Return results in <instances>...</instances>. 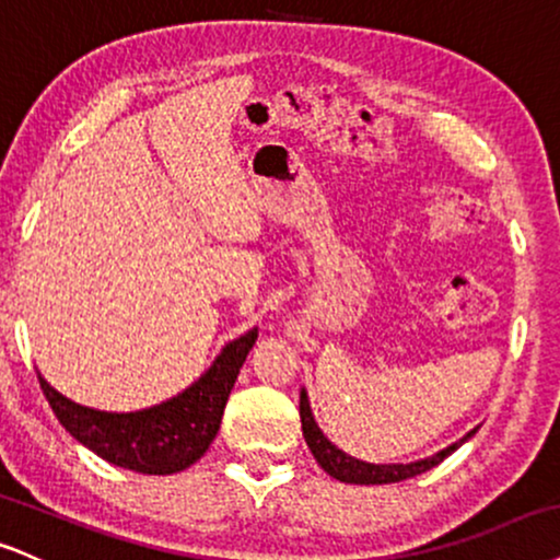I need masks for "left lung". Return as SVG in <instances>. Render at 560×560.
<instances>
[{
	"label": "left lung",
	"instance_id": "8db88e82",
	"mask_svg": "<svg viewBox=\"0 0 560 560\" xmlns=\"http://www.w3.org/2000/svg\"><path fill=\"white\" fill-rule=\"evenodd\" d=\"M300 420H302V433H305V441H307L310 451H313L315 462H318L328 475L336 477V480L352 482V485H388V482L409 480V477L422 475V472H428V469H433L435 464H441L448 454H454V451L459 448L462 443L467 441V438L475 435V430H472V433H469L467 438H462L459 443H454V446L443 448L441 454L430 456V459H422V462H412V464H365V462L352 459V456H347L345 451L336 448L334 443L320 433V428L315 425V420H313V412H310L305 390L300 394Z\"/></svg>",
	"mask_w": 560,
	"mask_h": 560
}]
</instances>
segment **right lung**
Wrapping results in <instances>:
<instances>
[{"mask_svg": "<svg viewBox=\"0 0 560 560\" xmlns=\"http://www.w3.org/2000/svg\"><path fill=\"white\" fill-rule=\"evenodd\" d=\"M255 339L258 331L253 328L250 334L226 345L211 370L185 394L143 412H96L65 399L44 378H38V383L67 433L101 459L140 475H174L198 462L211 446L219 433L229 390L237 381Z\"/></svg>", "mask_w": 560, "mask_h": 560, "instance_id": "obj_1", "label": "right lung"}]
</instances>
